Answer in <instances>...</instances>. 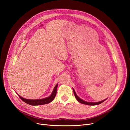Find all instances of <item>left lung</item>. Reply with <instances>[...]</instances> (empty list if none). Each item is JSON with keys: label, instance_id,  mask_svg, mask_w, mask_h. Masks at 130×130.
Masks as SVG:
<instances>
[{"label": "left lung", "instance_id": "1", "mask_svg": "<svg viewBox=\"0 0 130 130\" xmlns=\"http://www.w3.org/2000/svg\"><path fill=\"white\" fill-rule=\"evenodd\" d=\"M73 91H74V95L76 97V100L78 101V102H79V103H80L82 104H86V105H98V104H100L101 103H102L104 101H105L106 100H104V101H101V102H86L80 99V98H79L77 95H76V93L75 90L73 89Z\"/></svg>", "mask_w": 130, "mask_h": 130}]
</instances>
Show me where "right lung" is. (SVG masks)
<instances>
[{"instance_id": "add662e5", "label": "right lung", "mask_w": 130, "mask_h": 130, "mask_svg": "<svg viewBox=\"0 0 130 130\" xmlns=\"http://www.w3.org/2000/svg\"><path fill=\"white\" fill-rule=\"evenodd\" d=\"M57 85L56 84V86L55 87L54 89V90L52 93V95L48 97L47 98H43V99H41V100H28V99H25V98H24L20 96L19 95L18 96L20 98V99L23 101L24 102L26 103L27 104H28L31 105H43V104H48L50 103V102H51L54 99L56 96V91H57Z\"/></svg>"}]
</instances>
